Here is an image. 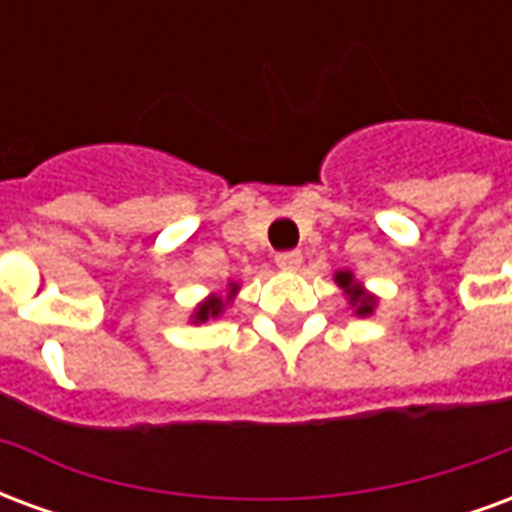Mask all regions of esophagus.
I'll return each mask as SVG.
<instances>
[{"mask_svg":"<svg viewBox=\"0 0 512 512\" xmlns=\"http://www.w3.org/2000/svg\"><path fill=\"white\" fill-rule=\"evenodd\" d=\"M301 260H304V257H301L299 249H290V252H279V255L274 257V263H277L282 271H296V268L301 266Z\"/></svg>","mask_w":512,"mask_h":512,"instance_id":"obj_1","label":"esophagus"}]
</instances>
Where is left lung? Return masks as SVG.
<instances>
[{
  "label": "left lung",
  "mask_w": 512,
  "mask_h": 512,
  "mask_svg": "<svg viewBox=\"0 0 512 512\" xmlns=\"http://www.w3.org/2000/svg\"><path fill=\"white\" fill-rule=\"evenodd\" d=\"M337 285L345 288V293L351 296V304H356V315H370L373 312V296H367L365 290L354 288V277L348 271L337 274Z\"/></svg>",
  "instance_id": "obj_1"
}]
</instances>
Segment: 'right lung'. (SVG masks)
<instances>
[{"label":"right lung","instance_id":"1","mask_svg":"<svg viewBox=\"0 0 512 512\" xmlns=\"http://www.w3.org/2000/svg\"><path fill=\"white\" fill-rule=\"evenodd\" d=\"M235 288H238V285H233V293ZM222 310H224V299H216V296H213V299H208L205 304H202L194 318H197V321H208V318H216Z\"/></svg>","mask_w":512,"mask_h":512}]
</instances>
